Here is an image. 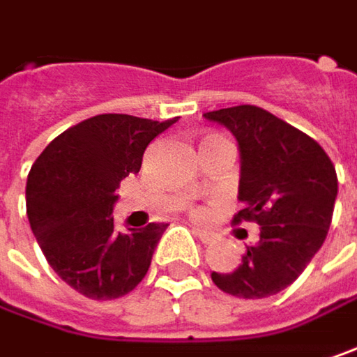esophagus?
<instances>
[{
  "mask_svg": "<svg viewBox=\"0 0 357 357\" xmlns=\"http://www.w3.org/2000/svg\"><path fill=\"white\" fill-rule=\"evenodd\" d=\"M192 233L199 237V239L203 241V243H211V241H215V233H211V231H205V229H199V227H192Z\"/></svg>",
  "mask_w": 357,
  "mask_h": 357,
  "instance_id": "obj_1",
  "label": "esophagus"
}]
</instances>
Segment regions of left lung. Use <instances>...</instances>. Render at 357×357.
Instances as JSON below:
<instances>
[{
    "label": "left lung",
    "instance_id": "8db88e82",
    "mask_svg": "<svg viewBox=\"0 0 357 357\" xmlns=\"http://www.w3.org/2000/svg\"><path fill=\"white\" fill-rule=\"evenodd\" d=\"M239 142V201L233 223L259 225V241L247 247L233 273L213 271V283L229 295L263 299L289 287L328 237L337 197V174L312 136L271 112L243 104L206 112Z\"/></svg>",
    "mask_w": 357,
    "mask_h": 357
}]
</instances>
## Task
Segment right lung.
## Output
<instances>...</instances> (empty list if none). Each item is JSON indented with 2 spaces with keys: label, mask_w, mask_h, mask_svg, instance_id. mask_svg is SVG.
Returning a JSON list of instances; mask_svg holds the SVG:
<instances>
[{
  "label": "right lung",
  "mask_w": 357,
  "mask_h": 357,
  "mask_svg": "<svg viewBox=\"0 0 357 357\" xmlns=\"http://www.w3.org/2000/svg\"><path fill=\"white\" fill-rule=\"evenodd\" d=\"M176 120L98 114L36 158L26 185L29 227L50 267L78 294L116 299L146 275L169 223L120 233L112 208L120 181L140 170L146 146Z\"/></svg>",
  "instance_id": "right-lung-1"
}]
</instances>
